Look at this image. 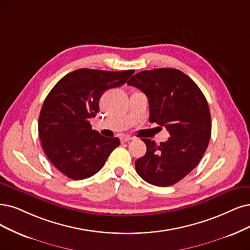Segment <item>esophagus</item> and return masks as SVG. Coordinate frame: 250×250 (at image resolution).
<instances>
[{"label": "esophagus", "mask_w": 250, "mask_h": 250, "mask_svg": "<svg viewBox=\"0 0 250 250\" xmlns=\"http://www.w3.org/2000/svg\"><path fill=\"white\" fill-rule=\"evenodd\" d=\"M131 140H134V138L131 137V136H123L122 138H120V141H122V143L131 141Z\"/></svg>", "instance_id": "1"}]
</instances>
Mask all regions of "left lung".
<instances>
[{"instance_id": "8db88e82", "label": "left lung", "mask_w": 250, "mask_h": 250, "mask_svg": "<svg viewBox=\"0 0 250 250\" xmlns=\"http://www.w3.org/2000/svg\"><path fill=\"white\" fill-rule=\"evenodd\" d=\"M149 102V122L170 134L156 145L142 139L146 153L135 163L139 176L156 187H170L187 176L204 155L211 136V115L199 86L183 72L172 68L146 70L127 81Z\"/></svg>"}]
</instances>
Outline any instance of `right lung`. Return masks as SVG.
Listing matches in <instances>:
<instances>
[{
	"mask_svg": "<svg viewBox=\"0 0 250 250\" xmlns=\"http://www.w3.org/2000/svg\"><path fill=\"white\" fill-rule=\"evenodd\" d=\"M134 70L122 72L78 69L63 76L46 97L39 115V138L48 160L74 180L98 173L116 147L118 138L92 130L89 118L109 88L122 86Z\"/></svg>",
	"mask_w": 250,
	"mask_h": 250,
	"instance_id": "right-lung-1",
	"label": "right lung"
}]
</instances>
